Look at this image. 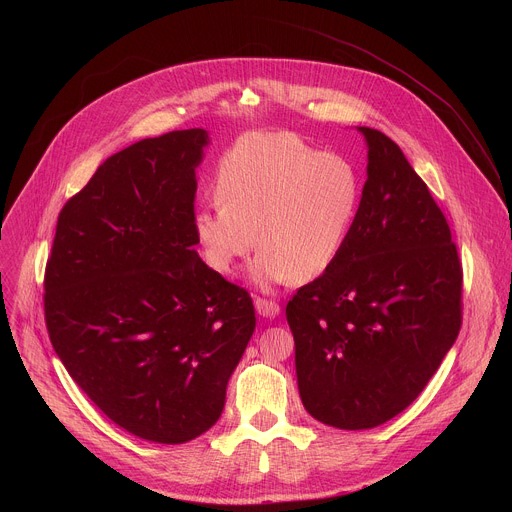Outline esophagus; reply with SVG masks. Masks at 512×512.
<instances>
[{"instance_id":"obj_1","label":"esophagus","mask_w":512,"mask_h":512,"mask_svg":"<svg viewBox=\"0 0 512 512\" xmlns=\"http://www.w3.org/2000/svg\"><path fill=\"white\" fill-rule=\"evenodd\" d=\"M255 310L263 318H273L279 314V304L269 298H255Z\"/></svg>"}]
</instances>
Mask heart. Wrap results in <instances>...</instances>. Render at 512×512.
Returning <instances> with one entry per match:
<instances>
[{"instance_id":"b5f03b06","label":"heart","mask_w":512,"mask_h":512,"mask_svg":"<svg viewBox=\"0 0 512 512\" xmlns=\"http://www.w3.org/2000/svg\"><path fill=\"white\" fill-rule=\"evenodd\" d=\"M362 184L342 156L289 133L243 135L216 168L218 206L196 210L192 231L204 263L229 275L255 247L259 285L312 281L338 259Z\"/></svg>"}]
</instances>
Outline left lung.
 <instances>
[{
	"instance_id": "obj_1",
	"label": "left lung",
	"mask_w": 512,
	"mask_h": 512,
	"mask_svg": "<svg viewBox=\"0 0 512 512\" xmlns=\"http://www.w3.org/2000/svg\"><path fill=\"white\" fill-rule=\"evenodd\" d=\"M336 263L285 306L306 411L371 429L409 407L462 326V261L442 208L379 129Z\"/></svg>"
}]
</instances>
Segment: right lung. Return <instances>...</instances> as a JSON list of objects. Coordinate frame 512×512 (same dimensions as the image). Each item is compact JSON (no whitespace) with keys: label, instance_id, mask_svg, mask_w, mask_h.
I'll use <instances>...</instances> for the list:
<instances>
[{"label":"right lung","instance_id":"right-lung-1","mask_svg":"<svg viewBox=\"0 0 512 512\" xmlns=\"http://www.w3.org/2000/svg\"><path fill=\"white\" fill-rule=\"evenodd\" d=\"M204 129L141 139L66 200L44 271L50 342L87 397L154 444H186L225 407L255 330L249 291L192 231Z\"/></svg>","mask_w":512,"mask_h":512}]
</instances>
